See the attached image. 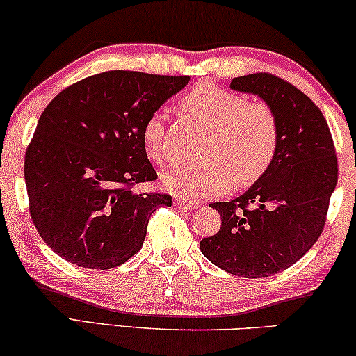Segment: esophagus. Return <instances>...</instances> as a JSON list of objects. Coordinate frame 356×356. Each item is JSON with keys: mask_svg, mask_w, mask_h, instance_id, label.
I'll use <instances>...</instances> for the list:
<instances>
[{"mask_svg": "<svg viewBox=\"0 0 356 356\" xmlns=\"http://www.w3.org/2000/svg\"><path fill=\"white\" fill-rule=\"evenodd\" d=\"M175 202L178 204V207H181V209H189V211H194V209H197V207H199L196 202L188 201V199H183V197H177V199H175Z\"/></svg>", "mask_w": 356, "mask_h": 356, "instance_id": "34e87169", "label": "esophagus"}]
</instances>
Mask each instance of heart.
<instances>
[{
  "label": "heart",
  "instance_id": "b5f03b06",
  "mask_svg": "<svg viewBox=\"0 0 356 356\" xmlns=\"http://www.w3.org/2000/svg\"><path fill=\"white\" fill-rule=\"evenodd\" d=\"M181 108L213 129L206 152L211 163L177 165L163 172L162 184L168 191L204 201L227 191L232 181L236 188L251 186L270 167L279 145V123L267 104L201 82L183 97ZM140 138L150 159H165V116L160 111L145 120Z\"/></svg>",
  "mask_w": 356,
  "mask_h": 356
}]
</instances>
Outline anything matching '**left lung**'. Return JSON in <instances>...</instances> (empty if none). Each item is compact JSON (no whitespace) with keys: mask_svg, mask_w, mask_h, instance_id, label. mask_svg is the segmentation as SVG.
Instances as JSON below:
<instances>
[{"mask_svg":"<svg viewBox=\"0 0 356 356\" xmlns=\"http://www.w3.org/2000/svg\"><path fill=\"white\" fill-rule=\"evenodd\" d=\"M230 89L266 102L279 123V145L267 172L230 202L209 204L222 225L199 243L228 274L262 279L285 270L323 233L339 168L327 121L308 95L274 74L235 77Z\"/></svg>","mask_w":356,"mask_h":356,"instance_id":"1","label":"left lung"}]
</instances>
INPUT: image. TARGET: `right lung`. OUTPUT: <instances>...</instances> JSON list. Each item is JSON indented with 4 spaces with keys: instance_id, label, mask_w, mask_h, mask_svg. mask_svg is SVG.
<instances>
[{
    "instance_id": "right-lung-1",
    "label": "right lung",
    "mask_w": 356,
    "mask_h": 356,
    "mask_svg": "<svg viewBox=\"0 0 356 356\" xmlns=\"http://www.w3.org/2000/svg\"><path fill=\"white\" fill-rule=\"evenodd\" d=\"M188 82L106 71L66 87L43 110L24 178L33 225L58 256L104 270L143 248L150 216L172 206V196L133 191L157 179L140 133Z\"/></svg>"
}]
</instances>
